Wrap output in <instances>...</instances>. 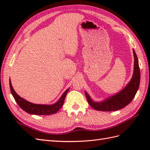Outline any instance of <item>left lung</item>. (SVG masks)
Wrapping results in <instances>:
<instances>
[{"label": "left lung", "mask_w": 150, "mask_h": 150, "mask_svg": "<svg viewBox=\"0 0 150 150\" xmlns=\"http://www.w3.org/2000/svg\"><path fill=\"white\" fill-rule=\"evenodd\" d=\"M133 52L135 59L134 71H133V77L131 81L126 86V87L124 88V90L120 91L119 93L113 95L111 97L108 98L107 100L101 102V103L93 102L86 92H85L88 103L92 108L96 110L104 111H117L122 109L131 103L139 89L140 78H141L137 56L134 50H133Z\"/></svg>", "instance_id": "left-lung-1"}]
</instances>
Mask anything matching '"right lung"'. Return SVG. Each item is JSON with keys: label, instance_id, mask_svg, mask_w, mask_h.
<instances>
[{"label": "right lung", "instance_id": "1", "mask_svg": "<svg viewBox=\"0 0 150 150\" xmlns=\"http://www.w3.org/2000/svg\"><path fill=\"white\" fill-rule=\"evenodd\" d=\"M9 87H10V90L12 95L13 96L15 101L17 102V103L21 108H22V110L28 113L39 115H47L56 113L62 106L65 100L66 95L69 91V89H68L63 93L59 101H57L55 104L52 105H42L31 103L30 102L24 100V98L19 97L13 90V88L10 80H9Z\"/></svg>", "mask_w": 150, "mask_h": 150}]
</instances>
